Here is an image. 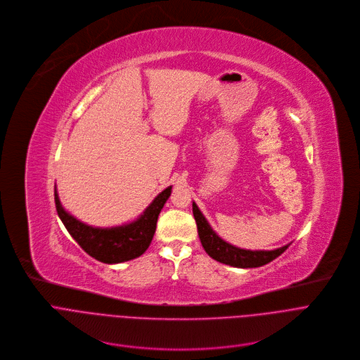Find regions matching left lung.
<instances>
[{"instance_id":"left-lung-1","label":"left lung","mask_w":360,"mask_h":360,"mask_svg":"<svg viewBox=\"0 0 360 360\" xmlns=\"http://www.w3.org/2000/svg\"><path fill=\"white\" fill-rule=\"evenodd\" d=\"M193 214H194V220L197 224V231H198V237L202 248L211 258H214L219 262H223L226 265H231L237 268L262 266L271 262L272 259H275L276 257H279L286 248L291 245V244L283 245L272 251L243 250L226 243L223 238H220L217 234H215L210 227L208 221L205 220L202 212L198 210L195 202H193Z\"/></svg>"}]
</instances>
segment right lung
I'll return each instance as SVG.
<instances>
[{
	"label": "right lung",
	"mask_w": 360,
	"mask_h": 360,
	"mask_svg": "<svg viewBox=\"0 0 360 360\" xmlns=\"http://www.w3.org/2000/svg\"><path fill=\"white\" fill-rule=\"evenodd\" d=\"M170 194L172 186L165 188L137 220L110 229L91 227L77 220L62 207L56 187L55 205L65 229L86 254L105 264H119L140 257L149 248L156 231L159 214Z\"/></svg>",
	"instance_id": "add662e5"
}]
</instances>
